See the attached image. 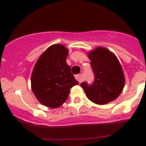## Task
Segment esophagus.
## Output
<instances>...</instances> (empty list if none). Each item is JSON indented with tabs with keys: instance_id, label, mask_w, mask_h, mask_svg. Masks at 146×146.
<instances>
[{
	"instance_id": "34e87169",
	"label": "esophagus",
	"mask_w": 146,
	"mask_h": 146,
	"mask_svg": "<svg viewBox=\"0 0 146 146\" xmlns=\"http://www.w3.org/2000/svg\"><path fill=\"white\" fill-rule=\"evenodd\" d=\"M76 79L78 82H81L82 81V80H83V77H82V74L76 75Z\"/></svg>"
}]
</instances>
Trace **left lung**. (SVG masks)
Here are the masks:
<instances>
[{
  "label": "left lung",
  "instance_id": "1",
  "mask_svg": "<svg viewBox=\"0 0 146 146\" xmlns=\"http://www.w3.org/2000/svg\"><path fill=\"white\" fill-rule=\"evenodd\" d=\"M95 78L93 85L82 82L87 98L100 105L115 100L123 91L125 76L121 65L115 54L103 46L88 52Z\"/></svg>",
  "mask_w": 146,
  "mask_h": 146
}]
</instances>
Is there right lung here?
<instances>
[{
  "label": "right lung",
  "mask_w": 146,
  "mask_h": 146,
  "mask_svg": "<svg viewBox=\"0 0 146 146\" xmlns=\"http://www.w3.org/2000/svg\"><path fill=\"white\" fill-rule=\"evenodd\" d=\"M68 48L55 44L46 48L34 66L31 88L37 100L50 108L61 107L67 100L70 89L79 82L66 63Z\"/></svg>",
  "instance_id": "add662e5"
}]
</instances>
